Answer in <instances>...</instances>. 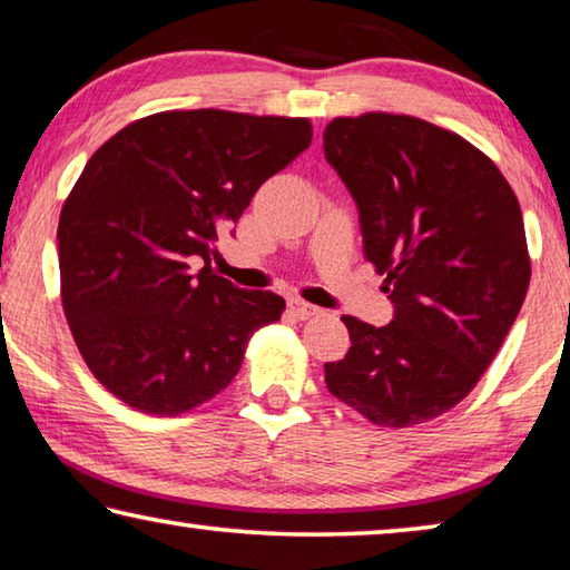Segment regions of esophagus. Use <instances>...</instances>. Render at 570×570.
<instances>
[{"label": "esophagus", "instance_id": "1", "mask_svg": "<svg viewBox=\"0 0 570 570\" xmlns=\"http://www.w3.org/2000/svg\"><path fill=\"white\" fill-rule=\"evenodd\" d=\"M288 312H292L296 320H312V316L320 314V308L304 302V298H288Z\"/></svg>", "mask_w": 570, "mask_h": 570}]
</instances>
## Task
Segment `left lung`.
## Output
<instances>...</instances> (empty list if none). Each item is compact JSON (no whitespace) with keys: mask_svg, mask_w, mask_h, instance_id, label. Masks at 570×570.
<instances>
[{"mask_svg":"<svg viewBox=\"0 0 570 570\" xmlns=\"http://www.w3.org/2000/svg\"><path fill=\"white\" fill-rule=\"evenodd\" d=\"M324 156L350 188L387 326L342 316L326 387L380 428L440 417L480 382L523 306L530 256L513 188L485 153L412 115L334 118Z\"/></svg>","mask_w":570,"mask_h":570,"instance_id":"8db88e82","label":"left lung"}]
</instances>
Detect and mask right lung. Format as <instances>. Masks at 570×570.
I'll return each instance as SVG.
<instances>
[{"label":"right lung","instance_id":"add662e5","mask_svg":"<svg viewBox=\"0 0 570 570\" xmlns=\"http://www.w3.org/2000/svg\"><path fill=\"white\" fill-rule=\"evenodd\" d=\"M308 142L306 118L208 108L148 115L92 153L57 226L60 294L85 364L120 402L196 410L236 377L254 332L282 320V296L236 288L208 262ZM196 257L207 266L193 275Z\"/></svg>","mask_w":570,"mask_h":570}]
</instances>
